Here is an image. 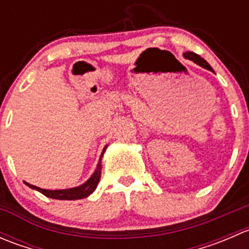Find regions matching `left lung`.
Listing matches in <instances>:
<instances>
[{"label":"left lung","mask_w":249,"mask_h":249,"mask_svg":"<svg viewBox=\"0 0 249 249\" xmlns=\"http://www.w3.org/2000/svg\"><path fill=\"white\" fill-rule=\"evenodd\" d=\"M183 56H184L185 59H188V60H192L193 62H195V64H196V65L201 66L202 69L208 70V71H211V72H214V71H213L212 67L210 66V64H208V62L206 61L205 59H202V57L200 56V55L195 54V53L187 52V53H184V54H183Z\"/></svg>","instance_id":"1"}]
</instances>
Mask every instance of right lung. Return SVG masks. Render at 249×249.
<instances>
[{"label":"right lung","instance_id":"obj_1","mask_svg":"<svg viewBox=\"0 0 249 249\" xmlns=\"http://www.w3.org/2000/svg\"><path fill=\"white\" fill-rule=\"evenodd\" d=\"M106 147L104 148L101 153V157H100L99 164H97L96 169H95L94 173L90 176L89 179L87 180L83 184L78 185V187L70 188V189H56V190H49V189H42V188L36 187V185H32L30 183L24 182L27 187H30L31 189L37 190V192L42 193L43 195H46L47 197H50V199H56V200H79L84 199V197H88L90 194L95 192L97 184L100 182V177H101V169H102V157H104L105 152H106Z\"/></svg>","mask_w":249,"mask_h":249}]
</instances>
